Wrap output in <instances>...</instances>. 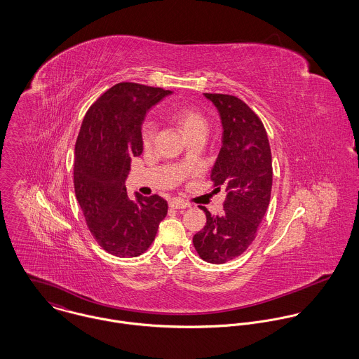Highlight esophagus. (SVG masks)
Wrapping results in <instances>:
<instances>
[{
  "mask_svg": "<svg viewBox=\"0 0 359 359\" xmlns=\"http://www.w3.org/2000/svg\"><path fill=\"white\" fill-rule=\"evenodd\" d=\"M170 207H172V208H177V210H182V208H188L189 205H188L187 202H184V201H180V199H174V201H171V202H170Z\"/></svg>",
  "mask_w": 359,
  "mask_h": 359,
  "instance_id": "esophagus-1",
  "label": "esophagus"
}]
</instances>
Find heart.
I'll list each match as a JSON object with an SVG mask.
<instances>
[{"label":"heart","instance_id":"b5f03b06","mask_svg":"<svg viewBox=\"0 0 359 359\" xmlns=\"http://www.w3.org/2000/svg\"><path fill=\"white\" fill-rule=\"evenodd\" d=\"M172 117L177 120V123L181 126V128L184 130L185 135L196 131V130H207V121L205 117L191 109V107H177L172 110ZM154 134H156V124L154 120H147L142 126V142L145 147H149L154 141Z\"/></svg>","mask_w":359,"mask_h":359}]
</instances>
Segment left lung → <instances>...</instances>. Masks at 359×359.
<instances>
[{
	"mask_svg": "<svg viewBox=\"0 0 359 359\" xmlns=\"http://www.w3.org/2000/svg\"><path fill=\"white\" fill-rule=\"evenodd\" d=\"M218 111L222 140L211 170L217 189L224 188L221 215L205 207V228L194 236L199 256L224 264L241 256L255 241L271 199L272 157L264 124L242 100L224 94H203Z\"/></svg>",
	"mask_w": 359,
	"mask_h": 359,
	"instance_id": "8db88e82",
	"label": "left lung"
}]
</instances>
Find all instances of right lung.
<instances>
[{"instance_id":"1","label":"right lung","mask_w":359,"mask_h":359,"mask_svg":"<svg viewBox=\"0 0 359 359\" xmlns=\"http://www.w3.org/2000/svg\"><path fill=\"white\" fill-rule=\"evenodd\" d=\"M172 93L118 83L88 109L76 142L74 191L87 225L100 246L117 257L141 256L152 245L167 202L135 192L126 180L131 158L144 151L147 111Z\"/></svg>"}]
</instances>
